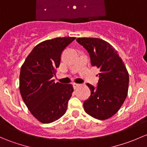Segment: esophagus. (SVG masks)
I'll use <instances>...</instances> for the list:
<instances>
[{"label": "esophagus", "instance_id": "obj_1", "mask_svg": "<svg viewBox=\"0 0 147 147\" xmlns=\"http://www.w3.org/2000/svg\"><path fill=\"white\" fill-rule=\"evenodd\" d=\"M80 84H78V83H73V87L75 89L78 88V87H80Z\"/></svg>", "mask_w": 147, "mask_h": 147}]
</instances>
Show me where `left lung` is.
<instances>
[{"instance_id": "1", "label": "left lung", "mask_w": 147, "mask_h": 147, "mask_svg": "<svg viewBox=\"0 0 147 147\" xmlns=\"http://www.w3.org/2000/svg\"><path fill=\"white\" fill-rule=\"evenodd\" d=\"M90 53L91 64L100 69L97 87L87 83L91 94L83 104L86 113L100 120L109 119L119 111L127 96L129 73L117 51L100 38H78Z\"/></svg>"}]
</instances>
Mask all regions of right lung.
Returning <instances> with one entry per match:
<instances>
[{"instance_id":"right-lung-1","label":"right lung","mask_w":147,"mask_h":147,"mask_svg":"<svg viewBox=\"0 0 147 147\" xmlns=\"http://www.w3.org/2000/svg\"><path fill=\"white\" fill-rule=\"evenodd\" d=\"M75 39L56 38L38 44L20 68L19 88L22 98L34 117L44 124L64 115L73 92L72 84L55 82L53 77L60 66L62 52Z\"/></svg>"}]
</instances>
